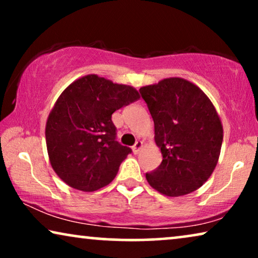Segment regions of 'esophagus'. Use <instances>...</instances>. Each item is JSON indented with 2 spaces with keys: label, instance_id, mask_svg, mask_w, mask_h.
Masks as SVG:
<instances>
[{
  "label": "esophagus",
  "instance_id": "esophagus-1",
  "mask_svg": "<svg viewBox=\"0 0 258 258\" xmlns=\"http://www.w3.org/2000/svg\"><path fill=\"white\" fill-rule=\"evenodd\" d=\"M142 148H143V142H142V141H137V142L134 144V147H133L134 154H139L140 150L142 149Z\"/></svg>",
  "mask_w": 258,
  "mask_h": 258
}]
</instances>
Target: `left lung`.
Listing matches in <instances>:
<instances>
[{"label": "left lung", "instance_id": "obj_1", "mask_svg": "<svg viewBox=\"0 0 258 258\" xmlns=\"http://www.w3.org/2000/svg\"><path fill=\"white\" fill-rule=\"evenodd\" d=\"M155 125L162 163L146 174L162 195L178 197L195 191L216 167L223 126L209 97L181 77H169L140 89Z\"/></svg>", "mask_w": 258, "mask_h": 258}]
</instances>
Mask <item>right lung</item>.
I'll return each mask as SVG.
<instances>
[{
  "label": "right lung",
  "mask_w": 258,
  "mask_h": 258,
  "mask_svg": "<svg viewBox=\"0 0 258 258\" xmlns=\"http://www.w3.org/2000/svg\"><path fill=\"white\" fill-rule=\"evenodd\" d=\"M140 98L135 88L95 74L74 81L48 116L45 142L54 171L81 191L108 185L132 149L116 141L111 115Z\"/></svg>",
  "instance_id": "add662e5"
}]
</instances>
